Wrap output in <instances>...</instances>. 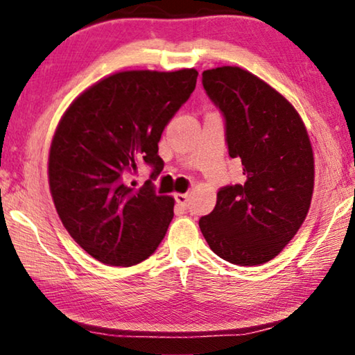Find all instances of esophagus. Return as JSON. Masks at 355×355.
Here are the masks:
<instances>
[{
    "label": "esophagus",
    "mask_w": 355,
    "mask_h": 355,
    "mask_svg": "<svg viewBox=\"0 0 355 355\" xmlns=\"http://www.w3.org/2000/svg\"><path fill=\"white\" fill-rule=\"evenodd\" d=\"M175 202L180 207H188L189 196L188 194H175Z\"/></svg>",
    "instance_id": "obj_1"
}]
</instances>
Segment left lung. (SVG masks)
<instances>
[{
    "label": "left lung",
    "mask_w": 355,
    "mask_h": 355,
    "mask_svg": "<svg viewBox=\"0 0 355 355\" xmlns=\"http://www.w3.org/2000/svg\"><path fill=\"white\" fill-rule=\"evenodd\" d=\"M202 84L224 116L228 155L241 159L244 183L220 188L199 227L216 255L257 266L279 255L307 218L313 150L290 101L250 71L224 65L203 71Z\"/></svg>",
    "instance_id": "obj_1"
}]
</instances>
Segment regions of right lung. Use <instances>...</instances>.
I'll return each instance as SVG.
<instances>
[{"label": "right lung", "instance_id": "1", "mask_svg": "<svg viewBox=\"0 0 355 355\" xmlns=\"http://www.w3.org/2000/svg\"><path fill=\"white\" fill-rule=\"evenodd\" d=\"M197 70H127L84 91L59 122L48 182L70 236L110 266H133L153 254L173 218V199L152 180L163 171L158 142L196 89ZM139 160L154 172L135 190L124 175Z\"/></svg>", "mask_w": 355, "mask_h": 355}]
</instances>
